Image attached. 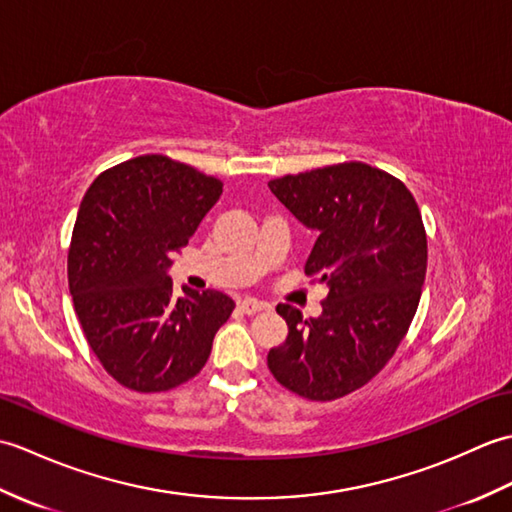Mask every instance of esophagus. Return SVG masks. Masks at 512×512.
<instances>
[{"label": "esophagus", "instance_id": "esophagus-1", "mask_svg": "<svg viewBox=\"0 0 512 512\" xmlns=\"http://www.w3.org/2000/svg\"><path fill=\"white\" fill-rule=\"evenodd\" d=\"M266 308H268V303L257 301V299H253V297H246V299L239 301V310L246 312V314H257V312H262V310H266Z\"/></svg>", "mask_w": 512, "mask_h": 512}]
</instances>
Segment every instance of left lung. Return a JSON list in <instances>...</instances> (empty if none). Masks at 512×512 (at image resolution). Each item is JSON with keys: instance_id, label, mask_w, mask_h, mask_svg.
Here are the masks:
<instances>
[{"instance_id": "left-lung-1", "label": "left lung", "mask_w": 512, "mask_h": 512, "mask_svg": "<svg viewBox=\"0 0 512 512\" xmlns=\"http://www.w3.org/2000/svg\"><path fill=\"white\" fill-rule=\"evenodd\" d=\"M319 237L306 275L328 286L317 319L279 303L288 339L268 352L277 383L308 400L367 385L405 339L427 273V233L411 191L387 171L341 162L268 182Z\"/></svg>"}]
</instances>
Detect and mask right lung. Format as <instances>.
Here are the masks:
<instances>
[{
	"instance_id": "obj_1",
	"label": "right lung",
	"mask_w": 512,
	"mask_h": 512,
	"mask_svg": "<svg viewBox=\"0 0 512 512\" xmlns=\"http://www.w3.org/2000/svg\"><path fill=\"white\" fill-rule=\"evenodd\" d=\"M222 180L160 154L103 171L72 231L68 284L92 352L123 387L169 391L200 374L235 303L173 290L167 270L220 200Z\"/></svg>"
}]
</instances>
